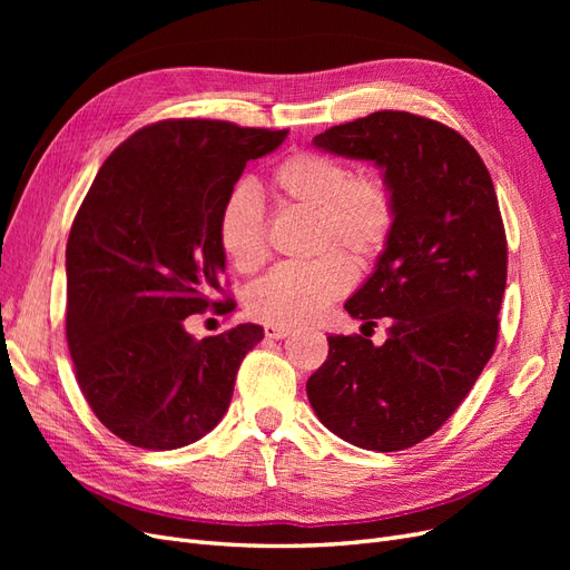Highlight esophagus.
Instances as JSON below:
<instances>
[{
    "label": "esophagus",
    "mask_w": 570,
    "mask_h": 570,
    "mask_svg": "<svg viewBox=\"0 0 570 570\" xmlns=\"http://www.w3.org/2000/svg\"><path fill=\"white\" fill-rule=\"evenodd\" d=\"M292 333V327H287V325H273V323H266L264 325V335L268 337V340H283V337H287Z\"/></svg>",
    "instance_id": "34e87169"
}]
</instances>
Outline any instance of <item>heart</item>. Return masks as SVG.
Segmentation results:
<instances>
[{
	"instance_id": "obj_1",
	"label": "heart",
	"mask_w": 570,
	"mask_h": 570,
	"mask_svg": "<svg viewBox=\"0 0 570 570\" xmlns=\"http://www.w3.org/2000/svg\"><path fill=\"white\" fill-rule=\"evenodd\" d=\"M266 187L283 209L312 214V252L324 254L308 264L271 271L247 292V312L262 323L302 325L318 318L352 287V261L358 268H371L385 254L396 226V197L381 174L352 176L340 159L312 149L283 157L268 170ZM216 233L239 273L266 264V220L247 185H235L223 199Z\"/></svg>"
}]
</instances>
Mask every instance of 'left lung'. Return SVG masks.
Returning <instances> with one entry per match:
<instances>
[{
	"label": "left lung",
	"instance_id": "left-lung-1",
	"mask_svg": "<svg viewBox=\"0 0 570 570\" xmlns=\"http://www.w3.org/2000/svg\"><path fill=\"white\" fill-rule=\"evenodd\" d=\"M314 145L385 168L396 226L375 273L344 308L375 327L331 335L306 394L321 423L361 450L402 452L444 425L497 347L507 287V233L488 166L440 120L375 111ZM366 334V333H364Z\"/></svg>",
	"mask_w": 570,
	"mask_h": 570
}]
</instances>
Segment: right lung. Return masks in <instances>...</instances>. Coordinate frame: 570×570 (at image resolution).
Wrapping results in <instances>:
<instances>
[{
    "label": "right lung",
    "mask_w": 570,
    "mask_h": 570,
    "mask_svg": "<svg viewBox=\"0 0 570 570\" xmlns=\"http://www.w3.org/2000/svg\"><path fill=\"white\" fill-rule=\"evenodd\" d=\"M287 130L166 118L101 164L66 245V340L101 425L142 450H178L218 425L264 327L195 340L183 321L233 312L216 223L247 161Z\"/></svg>",
    "instance_id": "add662e5"
}]
</instances>
